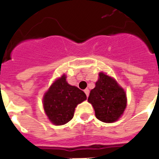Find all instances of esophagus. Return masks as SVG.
Returning a JSON list of instances; mask_svg holds the SVG:
<instances>
[{"mask_svg": "<svg viewBox=\"0 0 159 159\" xmlns=\"http://www.w3.org/2000/svg\"><path fill=\"white\" fill-rule=\"evenodd\" d=\"M84 92L86 93V95H87V97H88V96H89V92H90L89 89H85Z\"/></svg>", "mask_w": 159, "mask_h": 159, "instance_id": "obj_1", "label": "esophagus"}]
</instances>
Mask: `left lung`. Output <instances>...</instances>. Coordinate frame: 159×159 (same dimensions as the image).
<instances>
[{
    "label": "left lung",
    "instance_id": "8db88e82",
    "mask_svg": "<svg viewBox=\"0 0 159 159\" xmlns=\"http://www.w3.org/2000/svg\"><path fill=\"white\" fill-rule=\"evenodd\" d=\"M99 120L112 123L118 120L126 108L127 98L125 90L113 77L100 72L96 87L88 97Z\"/></svg>",
    "mask_w": 159,
    "mask_h": 159
}]
</instances>
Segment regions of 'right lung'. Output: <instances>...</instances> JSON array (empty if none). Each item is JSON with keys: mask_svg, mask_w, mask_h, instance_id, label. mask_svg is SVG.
I'll return each mask as SVG.
<instances>
[{"mask_svg": "<svg viewBox=\"0 0 159 159\" xmlns=\"http://www.w3.org/2000/svg\"><path fill=\"white\" fill-rule=\"evenodd\" d=\"M86 99L84 92L68 84L63 74L45 92L43 106L48 120L55 125H62L72 120L75 108Z\"/></svg>", "mask_w": 159, "mask_h": 159, "instance_id": "obj_1", "label": "right lung"}]
</instances>
